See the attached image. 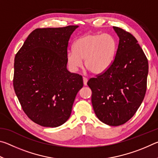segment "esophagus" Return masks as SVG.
Returning <instances> with one entry per match:
<instances>
[{
	"label": "esophagus",
	"instance_id": "obj_1",
	"mask_svg": "<svg viewBox=\"0 0 158 158\" xmlns=\"http://www.w3.org/2000/svg\"><path fill=\"white\" fill-rule=\"evenodd\" d=\"M83 81H84V84L85 85H87V82H88V79L86 77H83Z\"/></svg>",
	"mask_w": 158,
	"mask_h": 158
}]
</instances>
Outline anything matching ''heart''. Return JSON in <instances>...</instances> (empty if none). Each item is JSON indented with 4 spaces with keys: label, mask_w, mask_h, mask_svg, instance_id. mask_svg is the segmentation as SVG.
Segmentation results:
<instances>
[{
    "label": "heart",
    "mask_w": 158,
    "mask_h": 158,
    "mask_svg": "<svg viewBox=\"0 0 158 158\" xmlns=\"http://www.w3.org/2000/svg\"><path fill=\"white\" fill-rule=\"evenodd\" d=\"M116 52V41L110 34H87L77 39L74 50L67 53V62L72 71L84 65L93 74H100L109 68Z\"/></svg>",
    "instance_id": "b5f03b06"
}]
</instances>
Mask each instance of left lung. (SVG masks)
<instances>
[{
  "mask_svg": "<svg viewBox=\"0 0 158 158\" xmlns=\"http://www.w3.org/2000/svg\"><path fill=\"white\" fill-rule=\"evenodd\" d=\"M119 37L116 56L109 68L87 84L98 119L111 126L123 125L137 112L146 94L148 63L135 37L114 26Z\"/></svg>",
  "mask_w": 158,
  "mask_h": 158,
  "instance_id": "obj_1",
  "label": "left lung"
}]
</instances>
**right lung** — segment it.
Returning a JSON list of instances; mask_svg holds the SVG:
<instances>
[{"label": "right lung", "mask_w": 158, "mask_h": 158, "mask_svg": "<svg viewBox=\"0 0 158 158\" xmlns=\"http://www.w3.org/2000/svg\"><path fill=\"white\" fill-rule=\"evenodd\" d=\"M78 26L37 28L15 58L13 85L21 107L31 121L56 127L70 116L81 75L67 69L68 42Z\"/></svg>", "instance_id": "right-lung-1"}]
</instances>
